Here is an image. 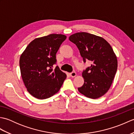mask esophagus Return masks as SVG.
<instances>
[{
  "label": "esophagus",
  "instance_id": "1",
  "mask_svg": "<svg viewBox=\"0 0 134 134\" xmlns=\"http://www.w3.org/2000/svg\"><path fill=\"white\" fill-rule=\"evenodd\" d=\"M70 75L71 76V77H75V76L76 75V73L75 71H73L72 72H71L70 74Z\"/></svg>",
  "mask_w": 134,
  "mask_h": 134
}]
</instances>
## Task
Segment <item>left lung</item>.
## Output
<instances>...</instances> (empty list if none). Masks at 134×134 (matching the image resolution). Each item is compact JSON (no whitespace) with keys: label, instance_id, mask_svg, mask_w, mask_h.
<instances>
[{"label":"left lung","instance_id":"1","mask_svg":"<svg viewBox=\"0 0 134 134\" xmlns=\"http://www.w3.org/2000/svg\"><path fill=\"white\" fill-rule=\"evenodd\" d=\"M69 40L78 47L83 62H92L83 71L84 84L78 91L90 98L101 97L109 89L117 71V58L112 48L103 38L86 32L74 34Z\"/></svg>","mask_w":134,"mask_h":134}]
</instances>
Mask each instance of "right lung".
<instances>
[{"label": "right lung", "instance_id": "1", "mask_svg": "<svg viewBox=\"0 0 134 134\" xmlns=\"http://www.w3.org/2000/svg\"><path fill=\"white\" fill-rule=\"evenodd\" d=\"M66 36L51 34L37 38L27 45L19 59L22 80L31 95L46 99L58 93L67 75L56 63V54Z\"/></svg>", "mask_w": 134, "mask_h": 134}]
</instances>
